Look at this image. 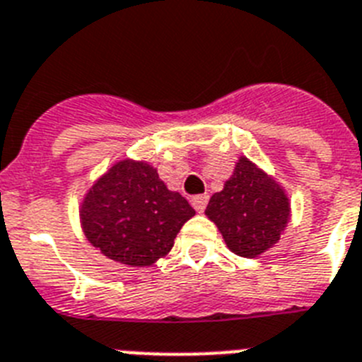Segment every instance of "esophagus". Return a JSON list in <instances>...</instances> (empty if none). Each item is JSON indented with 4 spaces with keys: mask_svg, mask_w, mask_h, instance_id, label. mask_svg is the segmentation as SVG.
I'll list each match as a JSON object with an SVG mask.
<instances>
[{
    "mask_svg": "<svg viewBox=\"0 0 362 362\" xmlns=\"http://www.w3.org/2000/svg\"><path fill=\"white\" fill-rule=\"evenodd\" d=\"M207 200H209V194H199V197H193L191 199V204L199 213H202L207 206Z\"/></svg>",
    "mask_w": 362,
    "mask_h": 362,
    "instance_id": "34e87169",
    "label": "esophagus"
}]
</instances>
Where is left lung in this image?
<instances>
[{"mask_svg":"<svg viewBox=\"0 0 362 362\" xmlns=\"http://www.w3.org/2000/svg\"><path fill=\"white\" fill-rule=\"evenodd\" d=\"M206 215L235 255L255 259L281 238L290 204L281 185L242 156L224 189L211 197Z\"/></svg>","mask_w":362,"mask_h":362,"instance_id":"1","label":"left lung"}]
</instances>
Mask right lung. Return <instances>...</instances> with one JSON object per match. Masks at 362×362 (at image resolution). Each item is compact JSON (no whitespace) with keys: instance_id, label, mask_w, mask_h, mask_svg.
I'll list each match as a JSON object with an SVG mask.
<instances>
[{"instance_id":"right-lung-1","label":"right lung","mask_w":362,"mask_h":362,"mask_svg":"<svg viewBox=\"0 0 362 362\" xmlns=\"http://www.w3.org/2000/svg\"><path fill=\"white\" fill-rule=\"evenodd\" d=\"M194 209L169 191L146 162L122 160L90 187L81 202L83 231L116 262L151 266L168 255Z\"/></svg>"}]
</instances>
